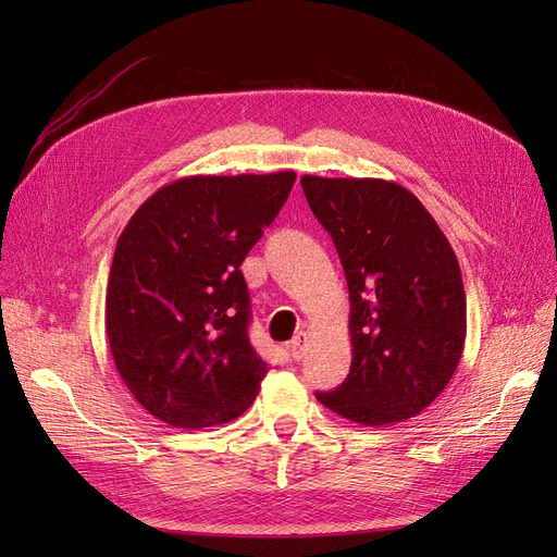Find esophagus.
Segmentation results:
<instances>
[{
    "mask_svg": "<svg viewBox=\"0 0 557 557\" xmlns=\"http://www.w3.org/2000/svg\"><path fill=\"white\" fill-rule=\"evenodd\" d=\"M307 344H309V334L307 332H299L295 339L290 342V356H293V360H301L305 358V352H307Z\"/></svg>",
    "mask_w": 557,
    "mask_h": 557,
    "instance_id": "esophagus-1",
    "label": "esophagus"
}]
</instances>
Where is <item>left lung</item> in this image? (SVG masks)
I'll list each match as a JSON object with an SVG mask.
<instances>
[{
  "mask_svg": "<svg viewBox=\"0 0 557 557\" xmlns=\"http://www.w3.org/2000/svg\"><path fill=\"white\" fill-rule=\"evenodd\" d=\"M301 190L339 252L350 297V372L315 397L367 428L404 423L442 395L462 358L458 258L399 183L301 176Z\"/></svg>",
  "mask_w": 557,
  "mask_h": 557,
  "instance_id": "1",
  "label": "left lung"
}]
</instances>
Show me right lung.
I'll return each instance as SVG.
<instances>
[{"mask_svg":"<svg viewBox=\"0 0 557 557\" xmlns=\"http://www.w3.org/2000/svg\"><path fill=\"white\" fill-rule=\"evenodd\" d=\"M295 172L185 176L150 195L115 244L107 336L117 374L162 423L239 418L269 367L250 346L242 262L288 199Z\"/></svg>","mask_w":557,"mask_h":557,"instance_id":"right-lung-1","label":"right lung"}]
</instances>
